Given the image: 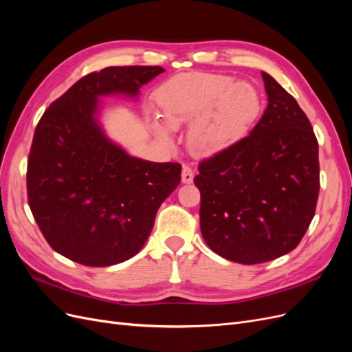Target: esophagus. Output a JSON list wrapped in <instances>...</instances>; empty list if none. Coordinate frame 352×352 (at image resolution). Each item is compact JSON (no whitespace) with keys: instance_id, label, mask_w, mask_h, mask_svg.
<instances>
[{"instance_id":"esophagus-1","label":"esophagus","mask_w":352,"mask_h":352,"mask_svg":"<svg viewBox=\"0 0 352 352\" xmlns=\"http://www.w3.org/2000/svg\"><path fill=\"white\" fill-rule=\"evenodd\" d=\"M194 180V170L190 166L184 164L182 167V182L184 184H190Z\"/></svg>"}]
</instances>
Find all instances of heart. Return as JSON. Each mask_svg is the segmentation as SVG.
<instances>
[{
    "label": "heart",
    "mask_w": 352,
    "mask_h": 352,
    "mask_svg": "<svg viewBox=\"0 0 352 352\" xmlns=\"http://www.w3.org/2000/svg\"><path fill=\"white\" fill-rule=\"evenodd\" d=\"M157 102L172 129L192 122L188 145L198 155H214L239 142L261 111L260 94L251 83L204 72L170 78L157 91ZM154 129L163 142L172 141L163 124L155 122Z\"/></svg>",
    "instance_id": "obj_1"
}]
</instances>
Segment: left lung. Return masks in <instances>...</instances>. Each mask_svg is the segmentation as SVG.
Returning <instances> with one entry per match:
<instances>
[{
	"instance_id": "1",
	"label": "left lung",
	"mask_w": 352,
	"mask_h": 352,
	"mask_svg": "<svg viewBox=\"0 0 352 352\" xmlns=\"http://www.w3.org/2000/svg\"><path fill=\"white\" fill-rule=\"evenodd\" d=\"M267 109L248 136L202 160L199 228L210 250L241 264L272 261L301 242L314 217L320 166L296 100L261 73Z\"/></svg>"
}]
</instances>
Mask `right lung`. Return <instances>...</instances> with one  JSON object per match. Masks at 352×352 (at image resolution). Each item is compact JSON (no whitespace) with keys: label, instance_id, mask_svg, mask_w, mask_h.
I'll list each match as a JSON object with an SVG mask.
<instances>
[{"label":"right lung","instance_id":"add662e5","mask_svg":"<svg viewBox=\"0 0 352 352\" xmlns=\"http://www.w3.org/2000/svg\"><path fill=\"white\" fill-rule=\"evenodd\" d=\"M160 66L105 67L79 79L39 119L28 158V202L50 247L89 267L129 260L180 184L179 163L127 155L95 120L98 97L136 95Z\"/></svg>","mask_w":352,"mask_h":352}]
</instances>
